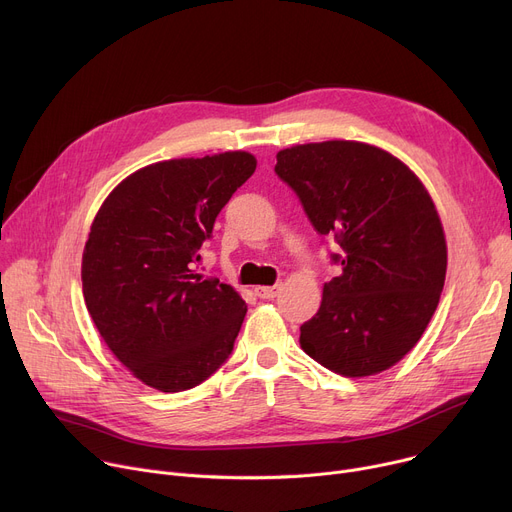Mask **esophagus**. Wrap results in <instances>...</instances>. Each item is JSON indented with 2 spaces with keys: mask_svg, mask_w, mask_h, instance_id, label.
Segmentation results:
<instances>
[{
  "mask_svg": "<svg viewBox=\"0 0 512 512\" xmlns=\"http://www.w3.org/2000/svg\"><path fill=\"white\" fill-rule=\"evenodd\" d=\"M280 290H282V286H257L255 294L259 298H276L280 294Z\"/></svg>",
  "mask_w": 512,
  "mask_h": 512,
  "instance_id": "esophagus-1",
  "label": "esophagus"
}]
</instances>
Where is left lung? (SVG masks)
<instances>
[{
	"label": "left lung",
	"mask_w": 512,
	"mask_h": 512,
	"mask_svg": "<svg viewBox=\"0 0 512 512\" xmlns=\"http://www.w3.org/2000/svg\"><path fill=\"white\" fill-rule=\"evenodd\" d=\"M276 158L315 230L344 249L300 348L352 379L391 368L420 342L445 286L447 241L430 193L410 166L364 142L300 144Z\"/></svg>",
	"instance_id": "obj_1"
}]
</instances>
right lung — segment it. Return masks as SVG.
Listing matches in <instances>:
<instances>
[{"label": "right lung", "instance_id": "add662e5", "mask_svg": "<svg viewBox=\"0 0 512 512\" xmlns=\"http://www.w3.org/2000/svg\"><path fill=\"white\" fill-rule=\"evenodd\" d=\"M255 168L243 150L148 164L94 216L82 255L86 309L117 360L152 389L187 391L232 352L247 304L195 274L193 261Z\"/></svg>", "mask_w": 512, "mask_h": 512}]
</instances>
